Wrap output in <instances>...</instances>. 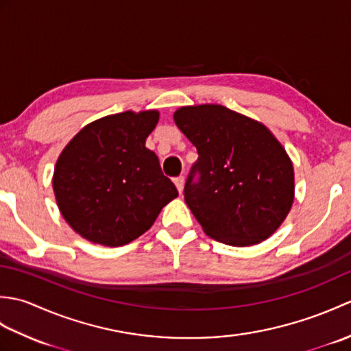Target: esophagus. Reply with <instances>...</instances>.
Here are the masks:
<instances>
[{"mask_svg": "<svg viewBox=\"0 0 351 351\" xmlns=\"http://www.w3.org/2000/svg\"><path fill=\"white\" fill-rule=\"evenodd\" d=\"M173 182H175V185H176V189H178V191H180V195H181V193L184 191V184H185V180H184V176H178V178H175V180H173Z\"/></svg>", "mask_w": 351, "mask_h": 351, "instance_id": "1", "label": "esophagus"}]
</instances>
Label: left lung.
Instances as JSON below:
<instances>
[{"label": "left lung", "mask_w": 351, "mask_h": 351, "mask_svg": "<svg viewBox=\"0 0 351 351\" xmlns=\"http://www.w3.org/2000/svg\"><path fill=\"white\" fill-rule=\"evenodd\" d=\"M173 121L199 154L184 199L204 232L235 247L271 237L287 219L295 189L293 161L274 134L219 104L181 107Z\"/></svg>", "instance_id": "1"}]
</instances>
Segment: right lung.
I'll return each mask as SVG.
<instances>
[{
	"label": "right lung",
	"instance_id": "right-lung-1",
	"mask_svg": "<svg viewBox=\"0 0 351 351\" xmlns=\"http://www.w3.org/2000/svg\"><path fill=\"white\" fill-rule=\"evenodd\" d=\"M158 110L123 111L86 125L56 162L52 189L66 223L86 240L117 247L143 235L178 197L146 147Z\"/></svg>",
	"mask_w": 351,
	"mask_h": 351
}]
</instances>
